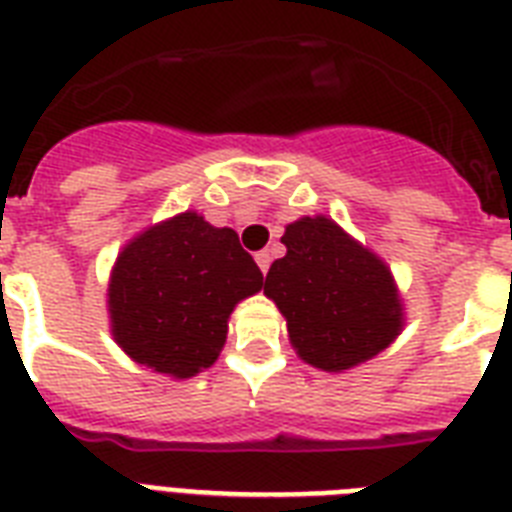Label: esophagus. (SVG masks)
I'll return each instance as SVG.
<instances>
[{"label": "esophagus", "instance_id": "obj_1", "mask_svg": "<svg viewBox=\"0 0 512 512\" xmlns=\"http://www.w3.org/2000/svg\"><path fill=\"white\" fill-rule=\"evenodd\" d=\"M255 260H257V265H260V271L268 273V268H271V255H268L265 249H263V252H257Z\"/></svg>", "mask_w": 512, "mask_h": 512}]
</instances>
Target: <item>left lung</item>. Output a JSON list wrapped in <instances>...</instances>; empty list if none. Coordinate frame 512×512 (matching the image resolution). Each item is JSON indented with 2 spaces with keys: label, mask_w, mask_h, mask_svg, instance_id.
<instances>
[{
  "label": "left lung",
  "mask_w": 512,
  "mask_h": 512,
  "mask_svg": "<svg viewBox=\"0 0 512 512\" xmlns=\"http://www.w3.org/2000/svg\"><path fill=\"white\" fill-rule=\"evenodd\" d=\"M265 295L287 319L289 342L305 364L345 372L388 348L406 324L388 263L327 215L284 228Z\"/></svg>",
  "instance_id": "obj_1"
}]
</instances>
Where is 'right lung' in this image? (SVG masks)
<instances>
[{
  "label": "right lung",
  "instance_id": "right-lung-1",
  "mask_svg": "<svg viewBox=\"0 0 512 512\" xmlns=\"http://www.w3.org/2000/svg\"><path fill=\"white\" fill-rule=\"evenodd\" d=\"M260 289L263 273L236 231L185 209L148 225L116 257L111 335L135 364L188 380L215 364L233 308Z\"/></svg>",
  "mask_w": 512,
  "mask_h": 512
}]
</instances>
